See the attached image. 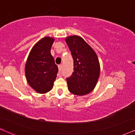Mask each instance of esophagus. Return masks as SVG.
I'll return each mask as SVG.
<instances>
[{
    "label": "esophagus",
    "mask_w": 135,
    "mask_h": 135,
    "mask_svg": "<svg viewBox=\"0 0 135 135\" xmlns=\"http://www.w3.org/2000/svg\"><path fill=\"white\" fill-rule=\"evenodd\" d=\"M58 67H59V71H62V64L59 65Z\"/></svg>",
    "instance_id": "34e87169"
}]
</instances>
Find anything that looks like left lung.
Listing matches in <instances>:
<instances>
[{"mask_svg":"<svg viewBox=\"0 0 135 135\" xmlns=\"http://www.w3.org/2000/svg\"><path fill=\"white\" fill-rule=\"evenodd\" d=\"M65 41L73 59L74 71L66 78L69 90L73 94L83 96L91 92L100 74L96 54L82 37L71 36Z\"/></svg>","mask_w":135,"mask_h":135,"instance_id":"obj_1","label":"left lung"}]
</instances>
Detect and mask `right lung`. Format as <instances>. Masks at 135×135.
Here are the masks:
<instances>
[{
	"label": "right lung",
	"instance_id": "obj_1",
	"mask_svg": "<svg viewBox=\"0 0 135 135\" xmlns=\"http://www.w3.org/2000/svg\"><path fill=\"white\" fill-rule=\"evenodd\" d=\"M54 41L52 37L41 39L32 48L25 66L28 84L38 93L44 94L52 88L58 66L51 54Z\"/></svg>",
	"mask_w": 135,
	"mask_h": 135
}]
</instances>
